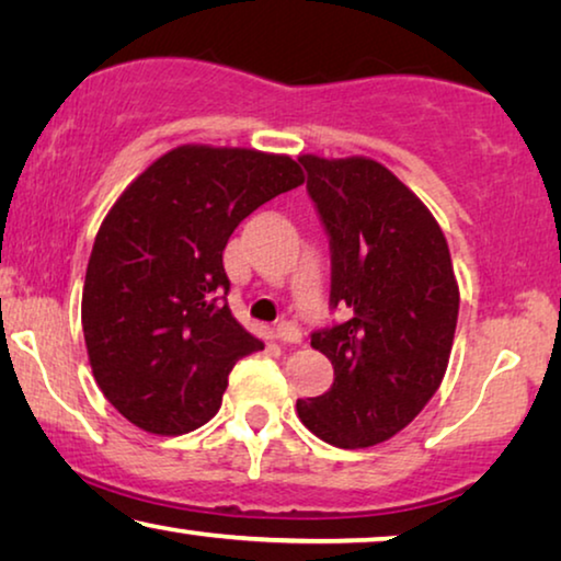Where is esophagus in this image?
I'll list each match as a JSON object with an SVG mask.
<instances>
[{"instance_id":"obj_1","label":"esophagus","mask_w":561,"mask_h":561,"mask_svg":"<svg viewBox=\"0 0 561 561\" xmlns=\"http://www.w3.org/2000/svg\"><path fill=\"white\" fill-rule=\"evenodd\" d=\"M277 337H279L282 342H287V345H299V342H302V332H299V328H297L295 322L282 320V322L277 324Z\"/></svg>"}]
</instances>
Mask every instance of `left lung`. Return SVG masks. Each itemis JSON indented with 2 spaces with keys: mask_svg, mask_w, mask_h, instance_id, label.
I'll list each match as a JSON object with an SVG mask.
<instances>
[{
  "mask_svg": "<svg viewBox=\"0 0 561 561\" xmlns=\"http://www.w3.org/2000/svg\"><path fill=\"white\" fill-rule=\"evenodd\" d=\"M299 163L330 237V307H345L347 320L312 332L334 380L297 400V413L330 446L367 448L403 431L446 375L458 320L454 264L438 221L382 163Z\"/></svg>",
  "mask_w": 561,
  "mask_h": 561,
  "instance_id": "1",
  "label": "left lung"
}]
</instances>
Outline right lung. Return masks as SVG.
Listing matches in <instances>:
<instances>
[{
    "instance_id": "1",
    "label": "right lung",
    "mask_w": 561,
    "mask_h": 561,
    "mask_svg": "<svg viewBox=\"0 0 561 561\" xmlns=\"http://www.w3.org/2000/svg\"><path fill=\"white\" fill-rule=\"evenodd\" d=\"M302 181L289 156L179 146L115 201L88 262L82 332L100 390L133 425L196 431L219 411L231 367L264 347L227 305L224 249Z\"/></svg>"
}]
</instances>
